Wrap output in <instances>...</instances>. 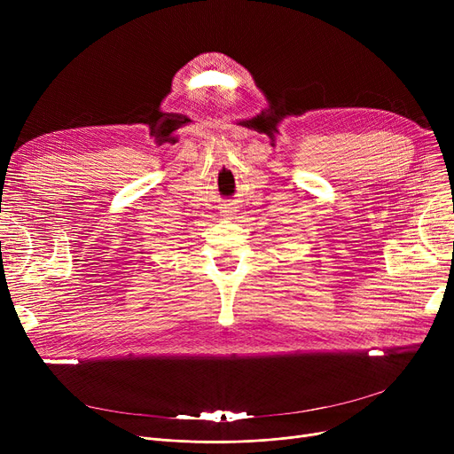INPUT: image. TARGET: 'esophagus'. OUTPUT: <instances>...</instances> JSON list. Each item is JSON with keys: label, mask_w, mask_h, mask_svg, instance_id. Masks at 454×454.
Segmentation results:
<instances>
[{"label": "esophagus", "mask_w": 454, "mask_h": 454, "mask_svg": "<svg viewBox=\"0 0 454 454\" xmlns=\"http://www.w3.org/2000/svg\"><path fill=\"white\" fill-rule=\"evenodd\" d=\"M233 213H235V207H231V206H223V207H221V215H223V217H231Z\"/></svg>", "instance_id": "1"}]
</instances>
